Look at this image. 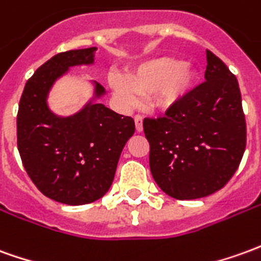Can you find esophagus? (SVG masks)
<instances>
[{"label":"esophagus","instance_id":"obj_1","mask_svg":"<svg viewBox=\"0 0 261 261\" xmlns=\"http://www.w3.org/2000/svg\"><path fill=\"white\" fill-rule=\"evenodd\" d=\"M134 123H136V130L138 133H141L143 131V117L141 116H136L134 117Z\"/></svg>","mask_w":261,"mask_h":261}]
</instances>
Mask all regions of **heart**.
<instances>
[{
	"mask_svg": "<svg viewBox=\"0 0 261 261\" xmlns=\"http://www.w3.org/2000/svg\"><path fill=\"white\" fill-rule=\"evenodd\" d=\"M199 79L198 69L172 56H158L138 63L127 73L110 74L109 85L124 106L136 105L140 96L151 93L155 107L168 109L181 103Z\"/></svg>",
	"mask_w": 261,
	"mask_h": 261,
	"instance_id": "1",
	"label": "heart"
}]
</instances>
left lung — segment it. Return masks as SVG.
<instances>
[{"instance_id":"8db88e82","label":"left lung","mask_w":261,"mask_h":261,"mask_svg":"<svg viewBox=\"0 0 261 261\" xmlns=\"http://www.w3.org/2000/svg\"><path fill=\"white\" fill-rule=\"evenodd\" d=\"M205 83L165 117L144 118L149 169L171 198L189 200L215 194L236 172L246 148V121L236 76L206 50Z\"/></svg>"}]
</instances>
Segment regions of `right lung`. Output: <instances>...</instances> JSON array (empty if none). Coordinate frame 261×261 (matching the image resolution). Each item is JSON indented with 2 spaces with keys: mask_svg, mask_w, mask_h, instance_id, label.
Segmentation results:
<instances>
[{
  "mask_svg": "<svg viewBox=\"0 0 261 261\" xmlns=\"http://www.w3.org/2000/svg\"><path fill=\"white\" fill-rule=\"evenodd\" d=\"M97 48L55 55L27 82L16 117L18 151L36 188L50 199L77 206L107 194L118 160L134 131V120L99 100L105 87L90 80L93 94L79 112L59 116L50 110L49 93L70 67L90 66Z\"/></svg>",
  "mask_w": 261,
  "mask_h": 261,
  "instance_id": "obj_1",
  "label": "right lung"
}]
</instances>
